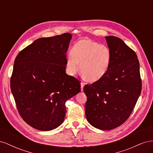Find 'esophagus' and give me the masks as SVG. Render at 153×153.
<instances>
[{"mask_svg":"<svg viewBox=\"0 0 153 153\" xmlns=\"http://www.w3.org/2000/svg\"><path fill=\"white\" fill-rule=\"evenodd\" d=\"M85 85V83L84 82H81L80 84V89H81V91H84V87Z\"/></svg>","mask_w":153,"mask_h":153,"instance_id":"obj_1","label":"esophagus"}]
</instances>
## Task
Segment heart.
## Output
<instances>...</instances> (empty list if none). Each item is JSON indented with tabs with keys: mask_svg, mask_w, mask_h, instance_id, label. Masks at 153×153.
Instances as JSON below:
<instances>
[{
	"mask_svg": "<svg viewBox=\"0 0 153 153\" xmlns=\"http://www.w3.org/2000/svg\"><path fill=\"white\" fill-rule=\"evenodd\" d=\"M71 55L67 59L66 71L74 76L79 69L90 82L101 79L107 73L111 62L108 47L89 39H82L73 45Z\"/></svg>",
	"mask_w": 153,
	"mask_h": 153,
	"instance_id": "heart-1",
	"label": "heart"
}]
</instances>
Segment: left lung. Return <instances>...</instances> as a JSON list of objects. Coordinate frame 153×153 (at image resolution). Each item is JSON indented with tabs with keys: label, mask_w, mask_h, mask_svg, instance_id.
Instances as JSON below:
<instances>
[{
	"label": "left lung",
	"mask_w": 153,
	"mask_h": 153,
	"mask_svg": "<svg viewBox=\"0 0 153 153\" xmlns=\"http://www.w3.org/2000/svg\"><path fill=\"white\" fill-rule=\"evenodd\" d=\"M111 62L106 75L85 85L87 121L101 130H110L126 121L142 90L140 64L134 51L115 36H106Z\"/></svg>",
	"instance_id": "left-lung-1"
}]
</instances>
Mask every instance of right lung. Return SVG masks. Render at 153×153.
<instances>
[{
    "instance_id": "add662e5",
    "label": "right lung",
    "mask_w": 153,
    "mask_h": 153,
    "mask_svg": "<svg viewBox=\"0 0 153 153\" xmlns=\"http://www.w3.org/2000/svg\"><path fill=\"white\" fill-rule=\"evenodd\" d=\"M72 35L35 40L18 54L11 89L20 115L30 126L50 131L64 121L66 102L80 92L76 78L66 73Z\"/></svg>"
}]
</instances>
